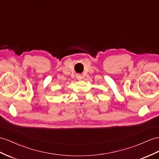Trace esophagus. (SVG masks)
I'll return each mask as SVG.
<instances>
[{"mask_svg": "<svg viewBox=\"0 0 159 159\" xmlns=\"http://www.w3.org/2000/svg\"><path fill=\"white\" fill-rule=\"evenodd\" d=\"M76 77H77V78H78V79H80V78H81V77H80V76H76Z\"/></svg>", "mask_w": 159, "mask_h": 159, "instance_id": "esophagus-1", "label": "esophagus"}]
</instances>
